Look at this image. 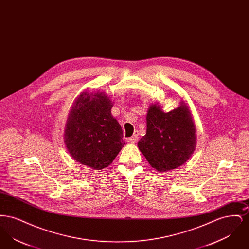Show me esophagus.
I'll use <instances>...</instances> for the list:
<instances>
[{"label":"esophagus","mask_w":249,"mask_h":249,"mask_svg":"<svg viewBox=\"0 0 249 249\" xmlns=\"http://www.w3.org/2000/svg\"><path fill=\"white\" fill-rule=\"evenodd\" d=\"M138 137H139L138 131H135L134 134L129 139V141H130V142H131V143H135V142H137V140H138Z\"/></svg>","instance_id":"1"}]
</instances>
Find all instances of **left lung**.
I'll return each mask as SVG.
<instances>
[{
    "label": "left lung",
    "mask_w": 249,
    "mask_h": 249,
    "mask_svg": "<svg viewBox=\"0 0 249 249\" xmlns=\"http://www.w3.org/2000/svg\"><path fill=\"white\" fill-rule=\"evenodd\" d=\"M196 130L187 105L164 113L152 105L146 116V133L138 142L139 150L159 172L184 164L195 150Z\"/></svg>",
    "instance_id": "1"
}]
</instances>
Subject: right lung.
<instances>
[{"label": "right lung", "mask_w": 249, "mask_h": 249, "mask_svg": "<svg viewBox=\"0 0 249 249\" xmlns=\"http://www.w3.org/2000/svg\"><path fill=\"white\" fill-rule=\"evenodd\" d=\"M112 101L104 92H82L69 113L64 142L71 158L95 170L112 163L124 142L118 120L111 115Z\"/></svg>", "instance_id": "obj_1"}]
</instances>
